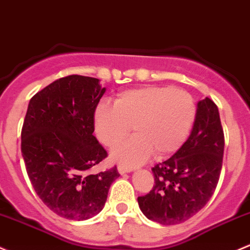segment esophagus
I'll list each match as a JSON object with an SVG mask.
<instances>
[{"label":"esophagus","instance_id":"obj_1","mask_svg":"<svg viewBox=\"0 0 250 250\" xmlns=\"http://www.w3.org/2000/svg\"><path fill=\"white\" fill-rule=\"evenodd\" d=\"M132 167H125V165H118L117 167V171L121 173V175H123V173H127V172H130L132 171Z\"/></svg>","mask_w":250,"mask_h":250}]
</instances>
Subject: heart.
Here are the masks:
<instances>
[{"instance_id":"1","label":"heart","mask_w":250,"mask_h":250,"mask_svg":"<svg viewBox=\"0 0 250 250\" xmlns=\"http://www.w3.org/2000/svg\"><path fill=\"white\" fill-rule=\"evenodd\" d=\"M196 116L188 92L171 86H145L122 92L115 106L101 103L94 111V129L99 141L114 147L111 158L125 167H136L153 153L163 158L177 151L187 140Z\"/></svg>"}]
</instances>
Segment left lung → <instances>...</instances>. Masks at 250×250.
Masks as SVG:
<instances>
[{
	"mask_svg": "<svg viewBox=\"0 0 250 250\" xmlns=\"http://www.w3.org/2000/svg\"><path fill=\"white\" fill-rule=\"evenodd\" d=\"M224 154V133L218 107L209 98L196 106L190 135L165 162L152 167L154 186L139 196L141 212L162 225H175L195 215L213 195Z\"/></svg>",
	"mask_w": 250,
	"mask_h": 250,
	"instance_id": "1",
	"label": "left lung"
}]
</instances>
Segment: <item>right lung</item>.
<instances>
[{
    "label": "right lung",
    "mask_w": 250,
    "mask_h": 250,
    "mask_svg": "<svg viewBox=\"0 0 250 250\" xmlns=\"http://www.w3.org/2000/svg\"><path fill=\"white\" fill-rule=\"evenodd\" d=\"M106 88L99 79L69 75L36 93L21 130V153L41 200L65 219L86 220L103 209L117 167L92 173L106 158L93 135L94 111Z\"/></svg>",
    "instance_id": "1"
}]
</instances>
